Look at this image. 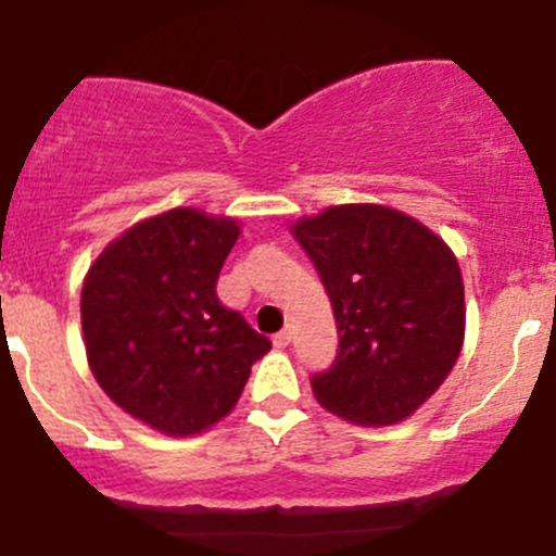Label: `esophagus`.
I'll use <instances>...</instances> for the list:
<instances>
[{"mask_svg":"<svg viewBox=\"0 0 556 556\" xmlns=\"http://www.w3.org/2000/svg\"><path fill=\"white\" fill-rule=\"evenodd\" d=\"M290 339H293V331H290V328H282L279 333H274V344H277V348H288Z\"/></svg>","mask_w":556,"mask_h":556,"instance_id":"1","label":"esophagus"}]
</instances>
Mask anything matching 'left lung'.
<instances>
[{"label": "left lung", "mask_w": 556, "mask_h": 556, "mask_svg": "<svg viewBox=\"0 0 556 556\" xmlns=\"http://www.w3.org/2000/svg\"><path fill=\"white\" fill-rule=\"evenodd\" d=\"M315 263L339 348L309 377L344 421L386 427L421 407L448 377L465 339V285L443 239L386 206H331L293 228Z\"/></svg>", "instance_id": "left-lung-1"}]
</instances>
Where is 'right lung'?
<instances>
[{
	"mask_svg": "<svg viewBox=\"0 0 556 556\" xmlns=\"http://www.w3.org/2000/svg\"><path fill=\"white\" fill-rule=\"evenodd\" d=\"M236 239L233 219L174 208L118 236L86 274L80 323L91 371L118 407L165 434L225 418L271 348L217 295Z\"/></svg>",
	"mask_w": 556,
	"mask_h": 556,
	"instance_id": "right-lung-1",
	"label": "right lung"
}]
</instances>
